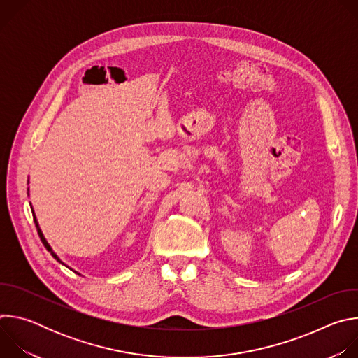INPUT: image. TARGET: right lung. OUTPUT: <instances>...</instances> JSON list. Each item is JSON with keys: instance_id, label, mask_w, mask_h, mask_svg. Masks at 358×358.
Masks as SVG:
<instances>
[{"instance_id": "1", "label": "right lung", "mask_w": 358, "mask_h": 358, "mask_svg": "<svg viewBox=\"0 0 358 358\" xmlns=\"http://www.w3.org/2000/svg\"><path fill=\"white\" fill-rule=\"evenodd\" d=\"M34 221H35V224H36V231H38V235H39V238H41V241H42V243H43V245H45V248H46V249H48V250H49V252H50V253H52V257H54V258H55V259H57V261H59V262H61V259H59V258H58V257H57V253H54V252H52V249H50V246H49V243H48V242H46V239H45V238H43V235H42V232H41V229H39V227H38V222H36V218H35V214H34ZM61 264H62V262H61Z\"/></svg>"}]
</instances>
